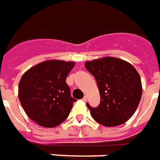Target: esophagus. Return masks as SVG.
Segmentation results:
<instances>
[{
	"mask_svg": "<svg viewBox=\"0 0 160 160\" xmlns=\"http://www.w3.org/2000/svg\"><path fill=\"white\" fill-rule=\"evenodd\" d=\"M82 101H84V102L87 101V97H86V96H85V97H84V98H82Z\"/></svg>",
	"mask_w": 160,
	"mask_h": 160,
	"instance_id": "34e87169",
	"label": "esophagus"
}]
</instances>
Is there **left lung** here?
<instances>
[{
  "label": "left lung",
  "instance_id": "8db88e82",
  "mask_svg": "<svg viewBox=\"0 0 160 160\" xmlns=\"http://www.w3.org/2000/svg\"><path fill=\"white\" fill-rule=\"evenodd\" d=\"M95 77L100 92V104H86L96 121L107 127L122 125L136 112L140 102L142 86L134 66L120 58L104 57L85 62Z\"/></svg>",
  "mask_w": 160,
  "mask_h": 160
}]
</instances>
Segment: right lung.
Segmentation results:
<instances>
[{"label":"right lung","mask_w":160,"mask_h":160,"mask_svg":"<svg viewBox=\"0 0 160 160\" xmlns=\"http://www.w3.org/2000/svg\"><path fill=\"white\" fill-rule=\"evenodd\" d=\"M74 62L47 60L26 71L18 85V98L29 119L52 128L67 119L73 103L65 80Z\"/></svg>","instance_id":"add662e5"}]
</instances>
